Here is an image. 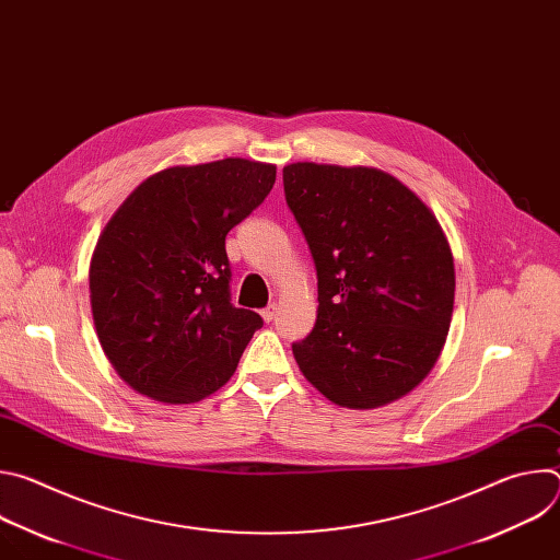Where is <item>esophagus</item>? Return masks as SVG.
I'll return each mask as SVG.
<instances>
[{
  "mask_svg": "<svg viewBox=\"0 0 560 560\" xmlns=\"http://www.w3.org/2000/svg\"><path fill=\"white\" fill-rule=\"evenodd\" d=\"M275 314H277V305H275V303H270L268 307H264V310H261V316H264V322H266V324H270V322H272Z\"/></svg>",
  "mask_w": 560,
  "mask_h": 560,
  "instance_id": "34e87169",
  "label": "esophagus"
}]
</instances>
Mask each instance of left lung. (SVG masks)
<instances>
[{"mask_svg":"<svg viewBox=\"0 0 560 560\" xmlns=\"http://www.w3.org/2000/svg\"><path fill=\"white\" fill-rule=\"evenodd\" d=\"M283 192L310 248L318 310L292 343L332 404L370 410L434 368L454 307V261L428 206L376 168L290 164Z\"/></svg>","mask_w":560,"mask_h":560,"instance_id":"obj_1","label":"left lung"}]
</instances>
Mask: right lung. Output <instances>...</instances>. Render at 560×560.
Listing matches in <instances>:
<instances>
[{
    "label": "right lung",
    "mask_w": 560,
    "mask_h": 560,
    "mask_svg": "<svg viewBox=\"0 0 560 560\" xmlns=\"http://www.w3.org/2000/svg\"><path fill=\"white\" fill-rule=\"evenodd\" d=\"M272 164L221 159L148 177L91 261L100 343L117 374L162 404H195L234 374L264 318L234 307L225 234L264 203Z\"/></svg>",
    "instance_id": "obj_1"
}]
</instances>
